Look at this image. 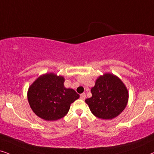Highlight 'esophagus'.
Masks as SVG:
<instances>
[{
    "mask_svg": "<svg viewBox=\"0 0 154 154\" xmlns=\"http://www.w3.org/2000/svg\"><path fill=\"white\" fill-rule=\"evenodd\" d=\"M80 97H81V99L82 100H85L86 98V95H85V93H82V94L80 95Z\"/></svg>",
    "mask_w": 154,
    "mask_h": 154,
    "instance_id": "obj_1",
    "label": "esophagus"
}]
</instances>
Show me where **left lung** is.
Returning <instances> with one entry per match:
<instances>
[{
    "mask_svg": "<svg viewBox=\"0 0 154 154\" xmlns=\"http://www.w3.org/2000/svg\"><path fill=\"white\" fill-rule=\"evenodd\" d=\"M92 97L85 100L91 112L98 118L111 119L127 106L129 93L123 82L116 75L105 73L91 88Z\"/></svg>",
    "mask_w": 154,
    "mask_h": 154,
    "instance_id": "left-lung-1",
    "label": "left lung"
}]
</instances>
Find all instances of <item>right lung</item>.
Here are the masks:
<instances>
[{
  "label": "right lung",
  "mask_w": 154,
  "mask_h": 154,
  "mask_svg": "<svg viewBox=\"0 0 154 154\" xmlns=\"http://www.w3.org/2000/svg\"><path fill=\"white\" fill-rule=\"evenodd\" d=\"M79 97L74 90L64 87V78L53 73L39 76L27 92L31 109L38 117L47 121L64 117L71 104Z\"/></svg>",
  "instance_id": "1"
}]
</instances>
